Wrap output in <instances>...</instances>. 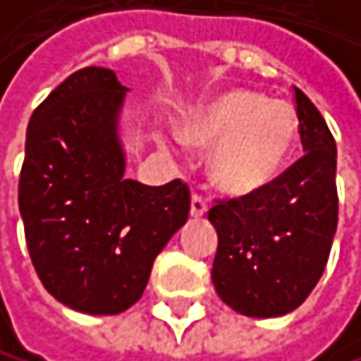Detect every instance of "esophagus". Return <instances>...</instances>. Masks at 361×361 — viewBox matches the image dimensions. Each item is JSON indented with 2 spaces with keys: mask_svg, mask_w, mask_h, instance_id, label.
I'll use <instances>...</instances> for the list:
<instances>
[{
  "mask_svg": "<svg viewBox=\"0 0 361 361\" xmlns=\"http://www.w3.org/2000/svg\"><path fill=\"white\" fill-rule=\"evenodd\" d=\"M190 214H192V218H202L204 214H207V202H204V198H200V196H192Z\"/></svg>",
  "mask_w": 361,
  "mask_h": 361,
  "instance_id": "34e87169",
  "label": "esophagus"
}]
</instances>
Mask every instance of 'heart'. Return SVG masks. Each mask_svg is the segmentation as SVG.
<instances>
[{"instance_id": "b5f03b06", "label": "heart", "mask_w": 361, "mask_h": 361, "mask_svg": "<svg viewBox=\"0 0 361 361\" xmlns=\"http://www.w3.org/2000/svg\"><path fill=\"white\" fill-rule=\"evenodd\" d=\"M300 121L284 101L231 90L216 97L185 121L183 138L212 152V180L218 190L245 196L271 185L291 159Z\"/></svg>"}]
</instances>
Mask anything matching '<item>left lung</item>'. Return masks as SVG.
<instances>
[{"mask_svg":"<svg viewBox=\"0 0 361 361\" xmlns=\"http://www.w3.org/2000/svg\"><path fill=\"white\" fill-rule=\"evenodd\" d=\"M295 105L305 157L271 185L209 209L218 233L212 282L247 317L295 311L322 278L338 229L333 134L298 87Z\"/></svg>","mask_w":361,"mask_h":361,"instance_id":"obj_1","label":"left lung"}]
</instances>
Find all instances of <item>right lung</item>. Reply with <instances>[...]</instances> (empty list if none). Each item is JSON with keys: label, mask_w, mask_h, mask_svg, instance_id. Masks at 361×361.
Masks as SVG:
<instances>
[{"label": "right lung", "mask_w": 361, "mask_h": 361, "mask_svg": "<svg viewBox=\"0 0 361 361\" xmlns=\"http://www.w3.org/2000/svg\"><path fill=\"white\" fill-rule=\"evenodd\" d=\"M128 87L83 68L30 116L19 212L39 280L61 305L116 315L143 295L152 264L190 214L180 180L126 178L118 136Z\"/></svg>", "instance_id": "1"}]
</instances>
